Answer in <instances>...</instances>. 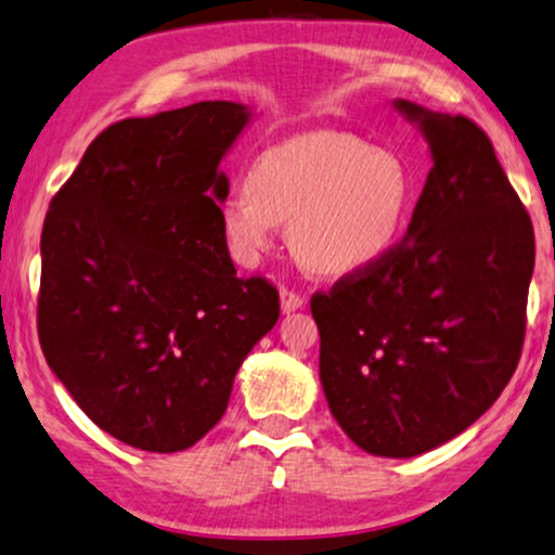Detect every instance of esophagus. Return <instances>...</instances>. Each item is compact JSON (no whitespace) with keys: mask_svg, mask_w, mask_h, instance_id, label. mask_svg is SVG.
Returning a JSON list of instances; mask_svg holds the SVG:
<instances>
[{"mask_svg":"<svg viewBox=\"0 0 555 555\" xmlns=\"http://www.w3.org/2000/svg\"><path fill=\"white\" fill-rule=\"evenodd\" d=\"M279 299H282V312L284 314L297 312V309L305 307V301H307L305 297H301V294L292 292V289H284V286H282V292H279Z\"/></svg>","mask_w":555,"mask_h":555,"instance_id":"obj_1","label":"esophagus"}]
</instances>
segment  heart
Instances as JSON below:
<instances>
[{"instance_id": "obj_1", "label": "heart", "mask_w": 555, "mask_h": 555, "mask_svg": "<svg viewBox=\"0 0 555 555\" xmlns=\"http://www.w3.org/2000/svg\"><path fill=\"white\" fill-rule=\"evenodd\" d=\"M416 180L396 150L345 131H312L258 154L220 205L241 266H256L289 225L294 256L320 276H350L393 254L411 223Z\"/></svg>"}]
</instances>
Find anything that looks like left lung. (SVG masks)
Wrapping results in <instances>:
<instances>
[{"label":"left lung","mask_w":555,"mask_h":555,"mask_svg":"<svg viewBox=\"0 0 555 555\" xmlns=\"http://www.w3.org/2000/svg\"><path fill=\"white\" fill-rule=\"evenodd\" d=\"M431 152L401 246L314 294L320 380L363 452L409 460L475 424L518 367L530 216L475 121L396 99Z\"/></svg>","instance_id":"left-lung-1"}]
</instances>
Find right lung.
Here are the masks:
<instances>
[{
	"mask_svg": "<svg viewBox=\"0 0 555 555\" xmlns=\"http://www.w3.org/2000/svg\"><path fill=\"white\" fill-rule=\"evenodd\" d=\"M250 118L235 101L124 118L50 203L42 352L80 411L134 449L172 454L201 441L279 320V292L235 276L220 225V162Z\"/></svg>",
	"mask_w": 555,
	"mask_h": 555,
	"instance_id": "1",
	"label": "right lung"
}]
</instances>
